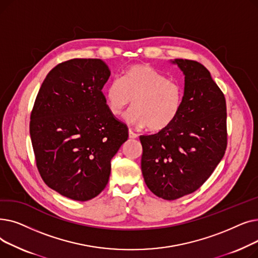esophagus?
I'll list each match as a JSON object with an SVG mask.
<instances>
[{"instance_id": "esophagus-1", "label": "esophagus", "mask_w": 258, "mask_h": 258, "mask_svg": "<svg viewBox=\"0 0 258 258\" xmlns=\"http://www.w3.org/2000/svg\"><path fill=\"white\" fill-rule=\"evenodd\" d=\"M128 136H130V138L131 139H135V138H137L138 137V135L135 133V132H133L132 130H130V132H128Z\"/></svg>"}]
</instances>
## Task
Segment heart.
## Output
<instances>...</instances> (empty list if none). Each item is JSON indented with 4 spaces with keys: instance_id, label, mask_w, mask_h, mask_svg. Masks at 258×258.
Instances as JSON below:
<instances>
[{
    "instance_id": "1",
    "label": "heart",
    "mask_w": 258,
    "mask_h": 258,
    "mask_svg": "<svg viewBox=\"0 0 258 258\" xmlns=\"http://www.w3.org/2000/svg\"><path fill=\"white\" fill-rule=\"evenodd\" d=\"M183 88L148 63L128 67L104 91L105 103L115 117H122L134 104L127 120L137 126L158 132L170 126L181 113Z\"/></svg>"
}]
</instances>
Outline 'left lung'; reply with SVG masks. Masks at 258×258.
<instances>
[{
	"label": "left lung",
	"instance_id": "left-lung-1",
	"mask_svg": "<svg viewBox=\"0 0 258 258\" xmlns=\"http://www.w3.org/2000/svg\"><path fill=\"white\" fill-rule=\"evenodd\" d=\"M171 62L185 76L181 113L167 128L140 136L145 184L168 201L192 194L204 184L227 147L226 99L210 72L196 60Z\"/></svg>",
	"mask_w": 258,
	"mask_h": 258
}]
</instances>
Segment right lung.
Listing matches in <instances>:
<instances>
[{"instance_id": "right-lung-1", "label": "right lung", "mask_w": 258, "mask_h": 258, "mask_svg": "<svg viewBox=\"0 0 258 258\" xmlns=\"http://www.w3.org/2000/svg\"><path fill=\"white\" fill-rule=\"evenodd\" d=\"M110 75L97 58L58 63L46 76L31 112L30 137L40 177L75 201H89L103 190L111 160L128 137L101 92Z\"/></svg>"}]
</instances>
